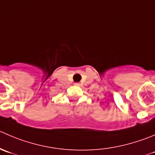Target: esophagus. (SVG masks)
<instances>
[{"label": "esophagus", "mask_w": 155, "mask_h": 155, "mask_svg": "<svg viewBox=\"0 0 155 155\" xmlns=\"http://www.w3.org/2000/svg\"><path fill=\"white\" fill-rule=\"evenodd\" d=\"M75 85H79V83H75Z\"/></svg>", "instance_id": "34e87169"}]
</instances>
